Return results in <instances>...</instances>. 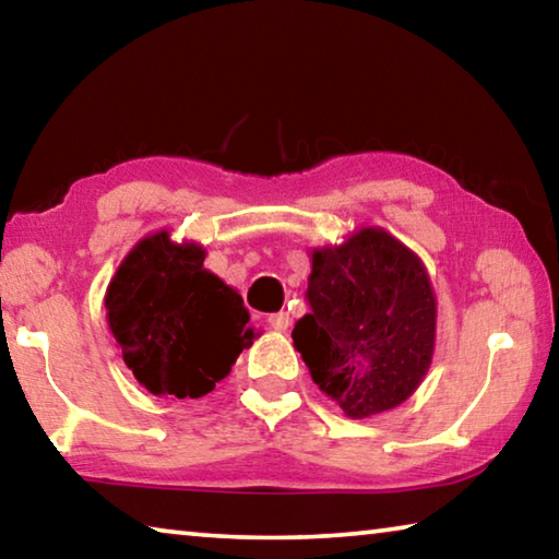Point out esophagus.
<instances>
[{"mask_svg": "<svg viewBox=\"0 0 559 559\" xmlns=\"http://www.w3.org/2000/svg\"><path fill=\"white\" fill-rule=\"evenodd\" d=\"M269 325H271V330H278V333H286L288 330V325H290V316L288 313H271L269 316Z\"/></svg>", "mask_w": 559, "mask_h": 559, "instance_id": "esophagus-1", "label": "esophagus"}]
</instances>
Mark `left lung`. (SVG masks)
Instances as JSON below:
<instances>
[{
  "label": "left lung",
  "instance_id": "1",
  "mask_svg": "<svg viewBox=\"0 0 559 559\" xmlns=\"http://www.w3.org/2000/svg\"><path fill=\"white\" fill-rule=\"evenodd\" d=\"M308 306L293 345L349 419L390 412L427 374L437 298L421 259L380 226L310 253Z\"/></svg>",
  "mask_w": 559,
  "mask_h": 559
}]
</instances>
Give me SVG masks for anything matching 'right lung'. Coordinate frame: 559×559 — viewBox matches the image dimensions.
<instances>
[{"label": "right lung", "instance_id": "1", "mask_svg": "<svg viewBox=\"0 0 559 559\" xmlns=\"http://www.w3.org/2000/svg\"><path fill=\"white\" fill-rule=\"evenodd\" d=\"M200 243L157 231L135 243L112 276L106 308L126 365L147 392L200 400L253 343L239 293L204 269Z\"/></svg>", "mask_w": 559, "mask_h": 559}]
</instances>
